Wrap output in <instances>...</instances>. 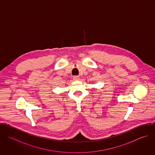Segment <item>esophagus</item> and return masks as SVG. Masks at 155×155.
I'll list each match as a JSON object with an SVG mask.
<instances>
[{"instance_id": "obj_1", "label": "esophagus", "mask_w": 155, "mask_h": 155, "mask_svg": "<svg viewBox=\"0 0 155 155\" xmlns=\"http://www.w3.org/2000/svg\"><path fill=\"white\" fill-rule=\"evenodd\" d=\"M73 79H74V81L79 80V76H73Z\"/></svg>"}]
</instances>
